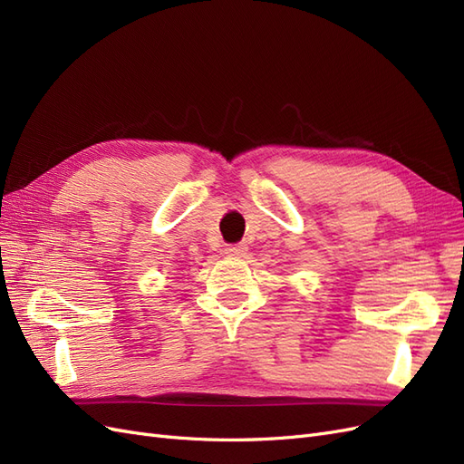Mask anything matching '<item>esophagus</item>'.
Instances as JSON below:
<instances>
[{
	"instance_id": "1",
	"label": "esophagus",
	"mask_w": 464,
	"mask_h": 464,
	"mask_svg": "<svg viewBox=\"0 0 464 464\" xmlns=\"http://www.w3.org/2000/svg\"><path fill=\"white\" fill-rule=\"evenodd\" d=\"M246 251H247V247L244 244H232V246L227 247V254L228 256H236V257L246 256Z\"/></svg>"
}]
</instances>
